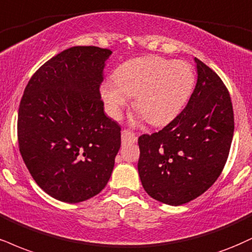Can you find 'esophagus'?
Instances as JSON below:
<instances>
[{"label": "esophagus", "instance_id": "1", "mask_svg": "<svg viewBox=\"0 0 252 252\" xmlns=\"http://www.w3.org/2000/svg\"><path fill=\"white\" fill-rule=\"evenodd\" d=\"M136 142V136L132 131H130L128 129L122 130V143L128 144V143H135Z\"/></svg>", "mask_w": 252, "mask_h": 252}]
</instances>
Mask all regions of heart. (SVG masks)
I'll return each mask as SVG.
<instances>
[{
    "label": "heart",
    "mask_w": 252,
    "mask_h": 252,
    "mask_svg": "<svg viewBox=\"0 0 252 252\" xmlns=\"http://www.w3.org/2000/svg\"><path fill=\"white\" fill-rule=\"evenodd\" d=\"M114 80L101 88L111 116H120L129 97H135L136 111L154 126H162L174 120L186 105L195 87L196 75L186 61L150 55L124 62L115 71Z\"/></svg>",
    "instance_id": "b5f03b06"
}]
</instances>
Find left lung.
Masks as SVG:
<instances>
[{
    "mask_svg": "<svg viewBox=\"0 0 252 252\" xmlns=\"http://www.w3.org/2000/svg\"><path fill=\"white\" fill-rule=\"evenodd\" d=\"M195 61L198 76L187 107L159 131L138 137L142 186L169 205L186 204L216 182L235 129L228 88L213 69Z\"/></svg>",
    "mask_w": 252,
    "mask_h": 252,
    "instance_id": "left-lung-1",
    "label": "left lung"
}]
</instances>
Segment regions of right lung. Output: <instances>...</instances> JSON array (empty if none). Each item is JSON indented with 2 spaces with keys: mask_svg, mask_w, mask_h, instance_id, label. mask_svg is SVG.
Masks as SVG:
<instances>
[{
  "mask_svg": "<svg viewBox=\"0 0 252 252\" xmlns=\"http://www.w3.org/2000/svg\"><path fill=\"white\" fill-rule=\"evenodd\" d=\"M111 50L78 45L41 65L17 117L21 156L43 191L65 203L101 192L121 147L120 124L104 115L102 71Z\"/></svg>",
  "mask_w": 252,
  "mask_h": 252,
  "instance_id": "obj_1",
  "label": "right lung"
}]
</instances>
